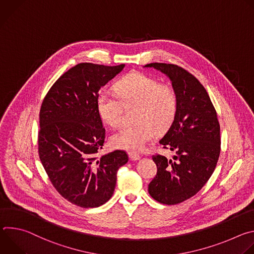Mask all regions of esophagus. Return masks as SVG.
Returning a JSON list of instances; mask_svg holds the SVG:
<instances>
[{"label":"esophagus","mask_w":254,"mask_h":254,"mask_svg":"<svg viewBox=\"0 0 254 254\" xmlns=\"http://www.w3.org/2000/svg\"><path fill=\"white\" fill-rule=\"evenodd\" d=\"M128 155H129V159L131 161H136V160L140 159V155H138V154H136L134 152H130Z\"/></svg>","instance_id":"obj_1"}]
</instances>
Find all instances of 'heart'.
I'll list each match as a JSON object with an SVG mask.
<instances>
[{
	"instance_id": "b5f03b06",
	"label": "heart",
	"mask_w": 254,
	"mask_h": 254,
	"mask_svg": "<svg viewBox=\"0 0 254 254\" xmlns=\"http://www.w3.org/2000/svg\"><path fill=\"white\" fill-rule=\"evenodd\" d=\"M115 93L102 91L96 99L102 121L113 127L123 122L124 108L135 105L134 125L126 126L111 137L117 149L141 151L153 138L155 129L166 130L173 123L178 110V95L173 86L160 83L156 78L133 72L119 80Z\"/></svg>"
}]
</instances>
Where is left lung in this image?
Instances as JSON below:
<instances>
[{"instance_id": "obj_1", "label": "left lung", "mask_w": 254, "mask_h": 254, "mask_svg": "<svg viewBox=\"0 0 254 254\" xmlns=\"http://www.w3.org/2000/svg\"><path fill=\"white\" fill-rule=\"evenodd\" d=\"M169 76L178 95L176 117L160 143L174 151L173 160L155 154L157 175L149 184L159 203L175 205L196 195L213 174L221 151L220 125L201 82L176 64L150 63Z\"/></svg>"}]
</instances>
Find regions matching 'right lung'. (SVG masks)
<instances>
[{
  "label": "right lung",
  "mask_w": 254,
  "mask_h": 254,
  "mask_svg": "<svg viewBox=\"0 0 254 254\" xmlns=\"http://www.w3.org/2000/svg\"><path fill=\"white\" fill-rule=\"evenodd\" d=\"M124 67L79 63L55 81L41 104L40 161L56 191L82 208L99 207L112 198L118 171L128 161L122 150L98 156L105 128L96 99Z\"/></svg>",
  "instance_id": "add662e5"
}]
</instances>
